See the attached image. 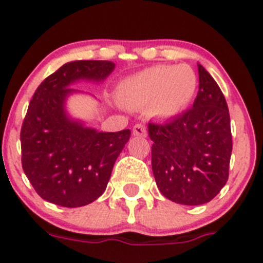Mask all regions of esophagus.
I'll return each mask as SVG.
<instances>
[{"label": "esophagus", "mask_w": 263, "mask_h": 263, "mask_svg": "<svg viewBox=\"0 0 263 263\" xmlns=\"http://www.w3.org/2000/svg\"><path fill=\"white\" fill-rule=\"evenodd\" d=\"M133 136L136 137H146L147 136V130L143 125L141 124H137L134 125L133 127Z\"/></svg>", "instance_id": "esophagus-1"}]
</instances>
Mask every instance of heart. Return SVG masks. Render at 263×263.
<instances>
[{
	"mask_svg": "<svg viewBox=\"0 0 263 263\" xmlns=\"http://www.w3.org/2000/svg\"><path fill=\"white\" fill-rule=\"evenodd\" d=\"M199 79L186 64L154 66L122 80L117 98L129 107H148L152 117L171 120L181 116L196 97Z\"/></svg>",
	"mask_w": 263,
	"mask_h": 263,
	"instance_id": "1",
	"label": "heart"
}]
</instances>
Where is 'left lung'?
<instances>
[{
  "label": "left lung",
  "mask_w": 263,
  "mask_h": 263,
  "mask_svg": "<svg viewBox=\"0 0 263 263\" xmlns=\"http://www.w3.org/2000/svg\"><path fill=\"white\" fill-rule=\"evenodd\" d=\"M199 92L191 109L165 124H148L152 172L160 192L183 205L216 197L229 179L232 152L226 99L206 69L197 64Z\"/></svg>",
  "instance_id": "obj_1"
}]
</instances>
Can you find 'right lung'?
<instances>
[{"label":"right lung","instance_id":"right-lung-1","mask_svg":"<svg viewBox=\"0 0 263 263\" xmlns=\"http://www.w3.org/2000/svg\"><path fill=\"white\" fill-rule=\"evenodd\" d=\"M108 61H74L41 82L21 132L22 165L33 189L46 201L77 208L96 201L106 190L130 130L99 132L67 111V101L81 92L79 81L103 82L114 72Z\"/></svg>","mask_w":263,"mask_h":263}]
</instances>
